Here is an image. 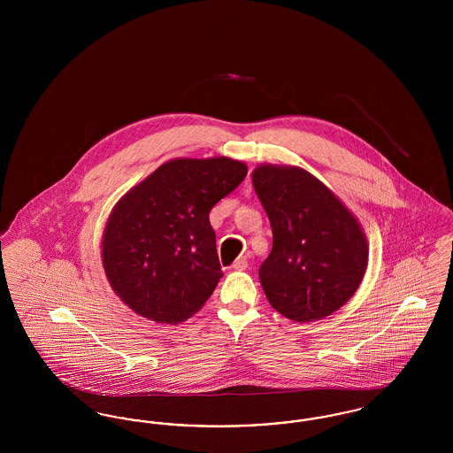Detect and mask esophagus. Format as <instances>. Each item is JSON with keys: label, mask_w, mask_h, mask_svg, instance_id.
<instances>
[{"label": "esophagus", "mask_w": 453, "mask_h": 453, "mask_svg": "<svg viewBox=\"0 0 453 453\" xmlns=\"http://www.w3.org/2000/svg\"><path fill=\"white\" fill-rule=\"evenodd\" d=\"M248 258L246 257H241V258H237L236 261H234V265H233V268L234 270H237V272H242V270H246L248 268Z\"/></svg>", "instance_id": "obj_1"}]
</instances>
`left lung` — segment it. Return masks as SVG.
<instances>
[{"instance_id": "obj_1", "label": "left lung", "mask_w": 453, "mask_h": 453, "mask_svg": "<svg viewBox=\"0 0 453 453\" xmlns=\"http://www.w3.org/2000/svg\"><path fill=\"white\" fill-rule=\"evenodd\" d=\"M253 187L273 231L272 253L259 266L266 299L296 323L333 314L365 275L360 222L323 181L297 166L259 165Z\"/></svg>"}]
</instances>
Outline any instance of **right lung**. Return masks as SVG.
<instances>
[{
    "label": "right lung",
    "mask_w": 453,
    "mask_h": 453,
    "mask_svg": "<svg viewBox=\"0 0 453 453\" xmlns=\"http://www.w3.org/2000/svg\"><path fill=\"white\" fill-rule=\"evenodd\" d=\"M246 173L226 156L176 157L117 202L102 261L120 301L156 323H181L202 309L224 275L209 214Z\"/></svg>",
    "instance_id": "1"
}]
</instances>
